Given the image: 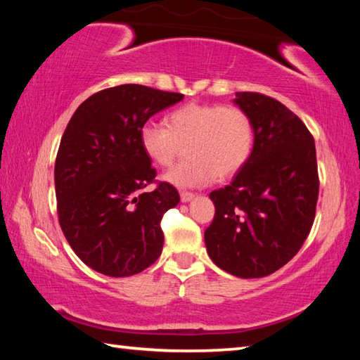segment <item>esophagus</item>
Segmentation results:
<instances>
[{"label":"esophagus","mask_w":360,"mask_h":360,"mask_svg":"<svg viewBox=\"0 0 360 360\" xmlns=\"http://www.w3.org/2000/svg\"><path fill=\"white\" fill-rule=\"evenodd\" d=\"M195 197V195L192 193V192H181V200L184 203H187V202H191V200Z\"/></svg>","instance_id":"obj_1"}]
</instances>
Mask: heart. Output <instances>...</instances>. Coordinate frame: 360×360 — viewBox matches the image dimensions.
Masks as SVG:
<instances>
[{"label":"heart","instance_id":"b5f03b06","mask_svg":"<svg viewBox=\"0 0 360 360\" xmlns=\"http://www.w3.org/2000/svg\"><path fill=\"white\" fill-rule=\"evenodd\" d=\"M139 146L158 167L172 165L182 146L186 158L165 173V181L176 187H202L246 165L254 148V124L240 106L187 103L167 115L165 127L143 124Z\"/></svg>","mask_w":360,"mask_h":360}]
</instances>
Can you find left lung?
<instances>
[{
    "instance_id": "1",
    "label": "left lung",
    "mask_w": 360,
    "mask_h": 360,
    "mask_svg": "<svg viewBox=\"0 0 360 360\" xmlns=\"http://www.w3.org/2000/svg\"><path fill=\"white\" fill-rule=\"evenodd\" d=\"M235 103L252 119L254 148L231 184L210 193L216 212L205 245L211 260L230 275L264 278L300 251L314 222V138L271 96L243 92Z\"/></svg>"
}]
</instances>
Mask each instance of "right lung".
I'll return each instance as SVG.
<instances>
[{
    "label": "right lung",
    "mask_w": 360,
    "mask_h": 360,
    "mask_svg": "<svg viewBox=\"0 0 360 360\" xmlns=\"http://www.w3.org/2000/svg\"><path fill=\"white\" fill-rule=\"evenodd\" d=\"M182 98L146 85H117L89 96L66 125L56 160L58 222L77 257L101 275H136L160 257V221L179 193L155 181L139 129Z\"/></svg>",
    "instance_id": "1"
}]
</instances>
